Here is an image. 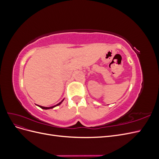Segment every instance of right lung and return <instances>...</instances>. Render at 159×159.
I'll return each instance as SVG.
<instances>
[{"label": "right lung", "instance_id": "add662e5", "mask_svg": "<svg viewBox=\"0 0 159 159\" xmlns=\"http://www.w3.org/2000/svg\"><path fill=\"white\" fill-rule=\"evenodd\" d=\"M63 102V100L61 101V102H60V103H59L58 104H57L56 105H54V106H52V107H42V106H39V105H38V106H39L40 108H42V109H52V108H53V107H56V106H57V105H60L61 104V103Z\"/></svg>", "mask_w": 159, "mask_h": 159}]
</instances>
